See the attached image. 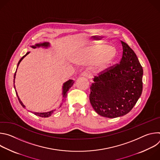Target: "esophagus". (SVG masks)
Wrapping results in <instances>:
<instances>
[{"mask_svg": "<svg viewBox=\"0 0 160 160\" xmlns=\"http://www.w3.org/2000/svg\"><path fill=\"white\" fill-rule=\"evenodd\" d=\"M88 75V73H87V72H83V73L81 74V76L83 77H87Z\"/></svg>", "mask_w": 160, "mask_h": 160, "instance_id": "34e87169", "label": "esophagus"}]
</instances>
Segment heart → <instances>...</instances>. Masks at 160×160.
Instances as JSON below:
<instances>
[{
	"mask_svg": "<svg viewBox=\"0 0 160 160\" xmlns=\"http://www.w3.org/2000/svg\"><path fill=\"white\" fill-rule=\"evenodd\" d=\"M112 48L108 45H103L101 49L90 48L89 49L85 50L81 52L78 56V59L80 61L90 64L96 61V65L101 70L104 69L108 64L112 61L115 55V51H113L111 55L108 54H101V51L102 49H111Z\"/></svg>",
	"mask_w": 160,
	"mask_h": 160,
	"instance_id": "1",
	"label": "heart"
}]
</instances>
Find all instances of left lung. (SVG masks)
Wrapping results in <instances>:
<instances>
[{"instance_id": "left-lung-1", "label": "left lung", "mask_w": 160, "mask_h": 160, "mask_svg": "<svg viewBox=\"0 0 160 160\" xmlns=\"http://www.w3.org/2000/svg\"><path fill=\"white\" fill-rule=\"evenodd\" d=\"M123 55L119 64L95 76L89 100L99 115L113 118L125 115L142 92L143 70L134 51L121 41Z\"/></svg>"}]
</instances>
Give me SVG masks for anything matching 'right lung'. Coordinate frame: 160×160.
<instances>
[{
  "mask_svg": "<svg viewBox=\"0 0 160 160\" xmlns=\"http://www.w3.org/2000/svg\"><path fill=\"white\" fill-rule=\"evenodd\" d=\"M49 46H50V43H49V42H43V43H37V44H35V45H33V46H31V47H32V48H33V49H35V48H40V47L48 48L49 47ZM29 53H30V52H28L25 56H22V57L21 58V59H20V60L19 61V62H18L17 68H18V67L19 64L20 62L22 60V59H23V58H24L27 55H28ZM16 71H17V69H16ZM16 72H15V73H14V88H15L16 94L17 97H18V98L19 102H20L21 105L22 107L25 108V106L23 104H22V102L21 101L20 99H19V98L18 97V93H17L16 90L15 85H14V80H15V77H16ZM73 83H74V82H73V80H68L67 82H66L65 83H63V86H62V102H64L65 101L66 98V96H67V92H68V91L69 90V89L72 87V85H73ZM54 111H55V110H52V111H49V112H33V113L34 114V115H37V116H38V117H44V118H45V117H50V116L52 115V113L54 112ZM30 112H31V111H30Z\"/></svg>",
  "mask_w": 160,
  "mask_h": 160,
  "instance_id": "obj_1",
  "label": "right lung"
}]
</instances>
